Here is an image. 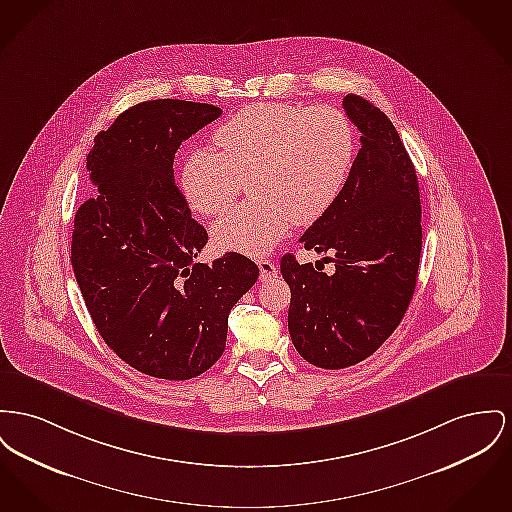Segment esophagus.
<instances>
[{
  "label": "esophagus",
  "mask_w": 512,
  "mask_h": 512,
  "mask_svg": "<svg viewBox=\"0 0 512 512\" xmlns=\"http://www.w3.org/2000/svg\"><path fill=\"white\" fill-rule=\"evenodd\" d=\"M257 265H259V276H261V280H272V278H276L278 265L272 263L271 259H261Z\"/></svg>",
  "instance_id": "1"
}]
</instances>
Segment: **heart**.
<instances>
[{
    "label": "heart",
    "mask_w": 512,
    "mask_h": 512,
    "mask_svg": "<svg viewBox=\"0 0 512 512\" xmlns=\"http://www.w3.org/2000/svg\"><path fill=\"white\" fill-rule=\"evenodd\" d=\"M218 152L195 149L181 164L178 185L195 212L214 216L249 178L247 205L212 226L222 251L265 255L292 224H311L346 187L356 158V131L336 106L259 102L241 108L214 131Z\"/></svg>",
    "instance_id": "heart-1"
}]
</instances>
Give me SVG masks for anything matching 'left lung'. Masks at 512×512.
<instances>
[{"label":"left lung","mask_w":512,"mask_h":512,"mask_svg":"<svg viewBox=\"0 0 512 512\" xmlns=\"http://www.w3.org/2000/svg\"><path fill=\"white\" fill-rule=\"evenodd\" d=\"M361 149L344 191L305 230V249L334 253V272L280 261L290 286L288 331L301 358L344 369L369 358L400 325L421 253L418 176L392 121L358 94L344 96Z\"/></svg>","instance_id":"8db88e82"}]
</instances>
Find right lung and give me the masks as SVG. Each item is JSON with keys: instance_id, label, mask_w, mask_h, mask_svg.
Returning a JSON list of instances; mask_svg holds the SVG:
<instances>
[{"instance_id": "right-lung-1", "label": "right lung", "mask_w": 512, "mask_h": 512, "mask_svg": "<svg viewBox=\"0 0 512 512\" xmlns=\"http://www.w3.org/2000/svg\"><path fill=\"white\" fill-rule=\"evenodd\" d=\"M220 114L201 102H141L100 131L87 156L98 193L75 214L73 272L104 342L158 379L185 381L212 367L232 307L259 278L236 251L195 263L209 234L174 181L181 143Z\"/></svg>"}]
</instances>
